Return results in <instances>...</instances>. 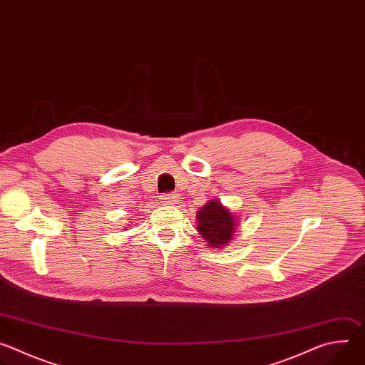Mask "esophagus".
<instances>
[{"label":"esophagus","mask_w":365,"mask_h":365,"mask_svg":"<svg viewBox=\"0 0 365 365\" xmlns=\"http://www.w3.org/2000/svg\"><path fill=\"white\" fill-rule=\"evenodd\" d=\"M160 202H162L163 205H173V203L178 202V196H176L175 193H166V195H163V196L160 197Z\"/></svg>","instance_id":"34e87169"}]
</instances>
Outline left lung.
I'll use <instances>...</instances> for the list:
<instances>
[{
    "mask_svg": "<svg viewBox=\"0 0 365 365\" xmlns=\"http://www.w3.org/2000/svg\"><path fill=\"white\" fill-rule=\"evenodd\" d=\"M196 228L206 245L221 250L234 238L240 218L220 200L211 199L196 212Z\"/></svg>",
    "mask_w": 365,
    "mask_h": 365,
    "instance_id": "8db88e82",
    "label": "left lung"
}]
</instances>
